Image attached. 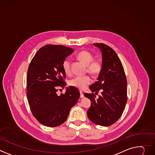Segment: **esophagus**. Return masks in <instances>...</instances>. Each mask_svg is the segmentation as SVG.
<instances>
[{"instance_id":"34e87169","label":"esophagus","mask_w":155,"mask_h":155,"mask_svg":"<svg viewBox=\"0 0 155 155\" xmlns=\"http://www.w3.org/2000/svg\"><path fill=\"white\" fill-rule=\"evenodd\" d=\"M80 97H81V98L84 97V95H83V93H82V91H80Z\"/></svg>"}]
</instances>
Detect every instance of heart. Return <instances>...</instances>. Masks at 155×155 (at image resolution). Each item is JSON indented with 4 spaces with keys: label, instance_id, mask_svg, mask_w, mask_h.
Wrapping results in <instances>:
<instances>
[{
    "label": "heart",
    "instance_id": "obj_1",
    "mask_svg": "<svg viewBox=\"0 0 155 155\" xmlns=\"http://www.w3.org/2000/svg\"><path fill=\"white\" fill-rule=\"evenodd\" d=\"M81 62L87 65L88 71L93 75L99 74L101 70V63L98 61H93V56L88 51H81L77 55ZM71 62L69 59H66L62 63V68L65 74L67 75L71 74ZM92 82L91 78L88 75L77 76L69 81V85L78 89H84Z\"/></svg>",
    "mask_w": 155,
    "mask_h": 155
}]
</instances>
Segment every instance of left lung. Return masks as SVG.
<instances>
[{"label": "left lung", "instance_id": "8db88e82", "mask_svg": "<svg viewBox=\"0 0 155 155\" xmlns=\"http://www.w3.org/2000/svg\"><path fill=\"white\" fill-rule=\"evenodd\" d=\"M102 54V68L97 81L89 87L95 94L100 90L101 96L96 99L94 94L85 93L91 101L87 111L89 119L101 126H109L122 116L127 101V79L122 63L116 52L103 43H94Z\"/></svg>", "mask_w": 155, "mask_h": 155}]
</instances>
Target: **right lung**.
<instances>
[{"label":"right lung","instance_id":"add662e5","mask_svg":"<svg viewBox=\"0 0 155 155\" xmlns=\"http://www.w3.org/2000/svg\"><path fill=\"white\" fill-rule=\"evenodd\" d=\"M74 49L49 45L40 48L31 60L27 73V97L34 117L50 127L63 124L80 97L79 90L72 86L58 96L64 87L65 74L62 63Z\"/></svg>","mask_w":155,"mask_h":155}]
</instances>
